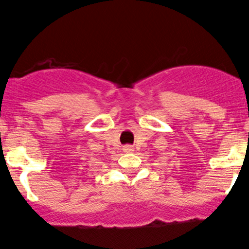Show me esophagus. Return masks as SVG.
<instances>
[{"label":"esophagus","instance_id":"esophagus-1","mask_svg":"<svg viewBox=\"0 0 249 249\" xmlns=\"http://www.w3.org/2000/svg\"><path fill=\"white\" fill-rule=\"evenodd\" d=\"M124 152H133V151H134V148H133V146H130V145H125V146H124Z\"/></svg>","mask_w":249,"mask_h":249}]
</instances>
